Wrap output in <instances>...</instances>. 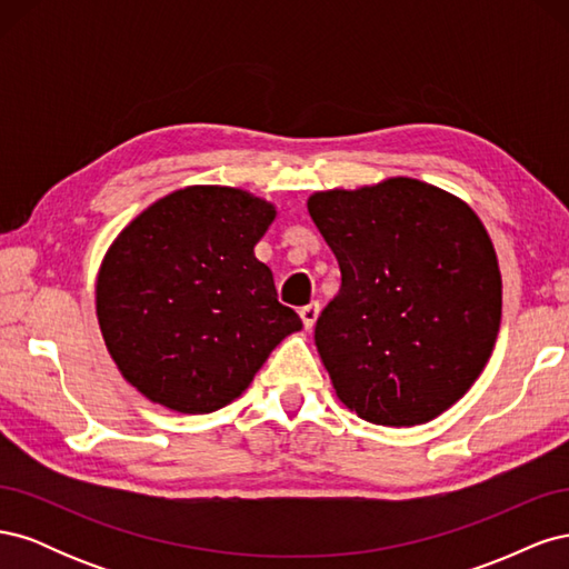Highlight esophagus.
Returning <instances> with one entry per match:
<instances>
[{"instance_id": "1", "label": "esophagus", "mask_w": 569, "mask_h": 569, "mask_svg": "<svg viewBox=\"0 0 569 569\" xmlns=\"http://www.w3.org/2000/svg\"><path fill=\"white\" fill-rule=\"evenodd\" d=\"M299 316H301V320H303V327L306 330H311V327L316 325V320H318V316H320V303H308V306H303L301 311H299Z\"/></svg>"}]
</instances>
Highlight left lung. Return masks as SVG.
I'll return each instance as SVG.
<instances>
[{"mask_svg":"<svg viewBox=\"0 0 569 569\" xmlns=\"http://www.w3.org/2000/svg\"><path fill=\"white\" fill-rule=\"evenodd\" d=\"M308 213L341 270L316 325L339 401L375 425L435 420L475 385L501 327L489 232L468 203L412 178L316 192Z\"/></svg>","mask_w":569,"mask_h":569,"instance_id":"8db88e82","label":"left lung"}]
</instances>
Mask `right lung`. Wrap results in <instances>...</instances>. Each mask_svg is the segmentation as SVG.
Masks as SVG:
<instances>
[{
    "instance_id": "add662e5",
    "label": "right lung",
    "mask_w": 569,
    "mask_h": 569,
    "mask_svg": "<svg viewBox=\"0 0 569 569\" xmlns=\"http://www.w3.org/2000/svg\"><path fill=\"white\" fill-rule=\"evenodd\" d=\"M274 206L192 184L120 230L97 274V318L120 375L151 403L203 416L232 403L301 330L253 247Z\"/></svg>"
}]
</instances>
